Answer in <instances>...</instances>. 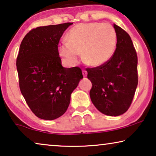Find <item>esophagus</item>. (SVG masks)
<instances>
[{
	"mask_svg": "<svg viewBox=\"0 0 156 156\" xmlns=\"http://www.w3.org/2000/svg\"><path fill=\"white\" fill-rule=\"evenodd\" d=\"M82 74H83V76H84V77H86L87 75V72L86 71V70H84V69L82 70Z\"/></svg>",
	"mask_w": 156,
	"mask_h": 156,
	"instance_id": "esophagus-1",
	"label": "esophagus"
}]
</instances>
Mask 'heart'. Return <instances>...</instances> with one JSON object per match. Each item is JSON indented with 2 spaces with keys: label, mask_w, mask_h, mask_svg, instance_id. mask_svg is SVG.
Listing matches in <instances>:
<instances>
[{
  "label": "heart",
  "mask_w": 156,
  "mask_h": 156,
  "mask_svg": "<svg viewBox=\"0 0 156 156\" xmlns=\"http://www.w3.org/2000/svg\"><path fill=\"white\" fill-rule=\"evenodd\" d=\"M117 43L114 27L108 23H87L75 25L67 40L59 45V52L70 65H75L82 52L83 61L92 67L105 65L112 58Z\"/></svg>",
  "instance_id": "b5f03b06"
}]
</instances>
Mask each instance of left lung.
I'll return each mask as SVG.
<instances>
[{
    "instance_id": "8db88e82",
    "label": "left lung",
    "mask_w": 156,
    "mask_h": 156,
    "mask_svg": "<svg viewBox=\"0 0 156 156\" xmlns=\"http://www.w3.org/2000/svg\"><path fill=\"white\" fill-rule=\"evenodd\" d=\"M116 32V50L108 62L88 68L87 78L92 83L89 95L102 114L117 116L126 112L138 85V57L129 34L114 24Z\"/></svg>"
}]
</instances>
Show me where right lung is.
I'll use <instances>...</instances> for the list:
<instances>
[{
  "label": "right lung",
  "mask_w": 156,
  "mask_h": 156,
  "mask_svg": "<svg viewBox=\"0 0 156 156\" xmlns=\"http://www.w3.org/2000/svg\"><path fill=\"white\" fill-rule=\"evenodd\" d=\"M72 23L37 27L21 42L16 66L19 86L34 114L44 120L63 115L71 94L83 78L78 67L62 66L58 52L60 37Z\"/></svg>",
  "instance_id": "1"
}]
</instances>
